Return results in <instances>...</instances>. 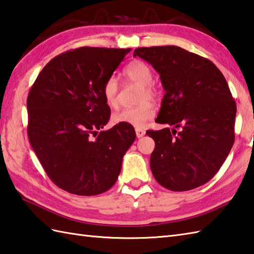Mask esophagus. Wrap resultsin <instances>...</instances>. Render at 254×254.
Returning <instances> with one entry per match:
<instances>
[{
  "mask_svg": "<svg viewBox=\"0 0 254 254\" xmlns=\"http://www.w3.org/2000/svg\"><path fill=\"white\" fill-rule=\"evenodd\" d=\"M136 132V136L139 138V137H143L145 135V131L144 130H141V128H136L135 130Z\"/></svg>",
  "mask_w": 254,
  "mask_h": 254,
  "instance_id": "1",
  "label": "esophagus"
}]
</instances>
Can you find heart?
<instances>
[{
    "label": "heart",
    "instance_id": "b5f03b06",
    "mask_svg": "<svg viewBox=\"0 0 254 254\" xmlns=\"http://www.w3.org/2000/svg\"><path fill=\"white\" fill-rule=\"evenodd\" d=\"M122 75L127 82L139 85L141 90L138 93L137 102L141 105L116 112L112 117V121L117 124H127L141 128L155 116V108L148 101L155 100L158 95L157 89L152 83L153 71L146 62L133 60L123 68ZM118 90L117 79L115 77L108 78L102 87V95L106 104L110 108L118 106Z\"/></svg>",
    "mask_w": 254,
    "mask_h": 254
}]
</instances>
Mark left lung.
<instances>
[{
	"instance_id": "obj_1",
	"label": "left lung",
	"mask_w": 254,
	"mask_h": 254,
	"mask_svg": "<svg viewBox=\"0 0 254 254\" xmlns=\"http://www.w3.org/2000/svg\"><path fill=\"white\" fill-rule=\"evenodd\" d=\"M133 56L158 72L166 94L155 121L174 127L146 132L155 141L156 181L177 192L205 185L235 142L237 106L224 75L207 59L177 46L137 48Z\"/></svg>"
}]
</instances>
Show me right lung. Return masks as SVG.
I'll use <instances>...</instances> for the list:
<instances>
[{"mask_svg":"<svg viewBox=\"0 0 254 254\" xmlns=\"http://www.w3.org/2000/svg\"><path fill=\"white\" fill-rule=\"evenodd\" d=\"M131 49L83 47L53 58L27 98L28 138L56 186L76 195H97L115 185L134 127L110 119L102 87Z\"/></svg>","mask_w":254,"mask_h":254,"instance_id":"add662e5","label":"right lung"}]
</instances>
